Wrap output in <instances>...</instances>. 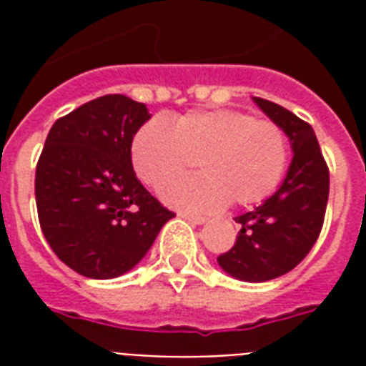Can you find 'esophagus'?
Listing matches in <instances>:
<instances>
[{
  "mask_svg": "<svg viewBox=\"0 0 366 366\" xmlns=\"http://www.w3.org/2000/svg\"><path fill=\"white\" fill-rule=\"evenodd\" d=\"M180 217L186 218V220L192 224H205L207 222L205 217H197V214H189V212H180Z\"/></svg>",
  "mask_w": 366,
  "mask_h": 366,
  "instance_id": "1",
  "label": "esophagus"
}]
</instances>
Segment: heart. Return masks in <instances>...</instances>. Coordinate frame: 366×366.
<instances>
[{
    "label": "heart",
    "mask_w": 366,
    "mask_h": 366,
    "mask_svg": "<svg viewBox=\"0 0 366 366\" xmlns=\"http://www.w3.org/2000/svg\"><path fill=\"white\" fill-rule=\"evenodd\" d=\"M197 157L204 174L165 184L163 199L194 212L217 211L229 199L247 207L279 186L289 142L275 122L226 108L149 117L132 137V167L154 188L189 170Z\"/></svg>",
    "instance_id": "1"
}]
</instances>
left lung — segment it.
<instances>
[{"label": "left lung", "mask_w": 366, "mask_h": 366, "mask_svg": "<svg viewBox=\"0 0 366 366\" xmlns=\"http://www.w3.org/2000/svg\"><path fill=\"white\" fill-rule=\"evenodd\" d=\"M254 102L283 129L295 155L277 192L235 218L239 235L218 264L232 277L262 283L298 266L317 241L329 201V167L310 123L275 102L258 97Z\"/></svg>", "instance_id": "left-lung-1"}]
</instances>
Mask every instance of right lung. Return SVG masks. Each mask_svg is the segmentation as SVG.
Returning <instances> with one entry per match:
<instances>
[{"label": "right lung", "mask_w": 366, "mask_h": 366, "mask_svg": "<svg viewBox=\"0 0 366 366\" xmlns=\"http://www.w3.org/2000/svg\"><path fill=\"white\" fill-rule=\"evenodd\" d=\"M148 119L142 102L106 94L49 131L36 167L37 217L49 247L79 275H123L174 217L132 171V137Z\"/></svg>", "instance_id": "right-lung-1"}]
</instances>
